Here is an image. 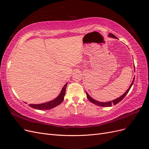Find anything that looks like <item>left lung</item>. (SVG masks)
<instances>
[{"instance_id": "left-lung-1", "label": "left lung", "mask_w": 149, "mask_h": 149, "mask_svg": "<svg viewBox=\"0 0 149 149\" xmlns=\"http://www.w3.org/2000/svg\"><path fill=\"white\" fill-rule=\"evenodd\" d=\"M109 37H112V38H117V37H116V36L114 35H113L112 33H109ZM134 79H135V77L134 78V79H133V81L132 83H131V84H130V87L129 88V89L127 90V91H125V93L123 94V95H122L121 96H120L119 97L116 99V100L112 101H109V102H100V101H96L94 100V99H93L91 96H90L89 94L86 93V96H87V98L88 99V100L91 102L92 103L94 104H96L97 106H102V107H110V106H112V104H114V105H116L117 104L119 103L120 101H121L122 100H123V99L124 98V97L126 96V94H127L128 93V92L129 91V90L130 89V88H131V86H132L133 83H134Z\"/></svg>"}]
</instances>
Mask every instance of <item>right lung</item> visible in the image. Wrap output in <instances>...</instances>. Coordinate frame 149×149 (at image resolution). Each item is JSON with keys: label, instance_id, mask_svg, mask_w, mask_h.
I'll use <instances>...</instances> for the list:
<instances>
[{"label": "right lung", "instance_id": "obj_1", "mask_svg": "<svg viewBox=\"0 0 149 149\" xmlns=\"http://www.w3.org/2000/svg\"><path fill=\"white\" fill-rule=\"evenodd\" d=\"M66 85H67V83L64 86L63 88H62V90L60 94H59V96H58L56 99H55V100L45 103L39 104H29V106L33 108V109H39V110H48L58 106L59 104H60L64 100Z\"/></svg>", "mask_w": 149, "mask_h": 149}]
</instances>
